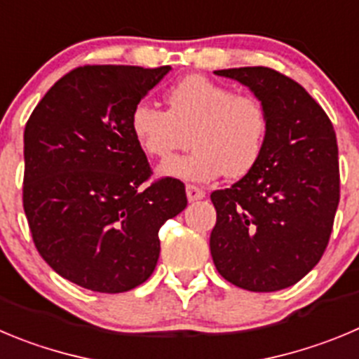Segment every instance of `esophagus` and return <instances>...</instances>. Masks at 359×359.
Segmentation results:
<instances>
[{
	"instance_id": "obj_1",
	"label": "esophagus",
	"mask_w": 359,
	"mask_h": 359,
	"mask_svg": "<svg viewBox=\"0 0 359 359\" xmlns=\"http://www.w3.org/2000/svg\"><path fill=\"white\" fill-rule=\"evenodd\" d=\"M205 196H206V192L203 189H199V187L187 185V197H189L190 203L199 201V199H203Z\"/></svg>"
}]
</instances>
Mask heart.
Wrapping results in <instances>:
<instances>
[{
    "mask_svg": "<svg viewBox=\"0 0 359 359\" xmlns=\"http://www.w3.org/2000/svg\"><path fill=\"white\" fill-rule=\"evenodd\" d=\"M167 111L147 101L135 104L130 128L144 153L169 158L158 169L165 177L206 183L220 174L244 177L262 158L269 135V111L262 100L236 94L231 87L192 74L167 90Z\"/></svg>",
    "mask_w": 359,
    "mask_h": 359,
    "instance_id": "heart-1",
    "label": "heart"
}]
</instances>
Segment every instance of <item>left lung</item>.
<instances>
[{
  "instance_id": "8db88e82",
  "label": "left lung",
  "mask_w": 359,
  "mask_h": 359,
  "mask_svg": "<svg viewBox=\"0 0 359 359\" xmlns=\"http://www.w3.org/2000/svg\"><path fill=\"white\" fill-rule=\"evenodd\" d=\"M215 74L245 85L267 107L271 124L255 169L210 196L213 263L235 287L283 290L317 265L330 242L340 201L337 135L320 104L274 69Z\"/></svg>"
}]
</instances>
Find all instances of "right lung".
<instances>
[{"mask_svg":"<svg viewBox=\"0 0 359 359\" xmlns=\"http://www.w3.org/2000/svg\"><path fill=\"white\" fill-rule=\"evenodd\" d=\"M170 65H85L48 90L25 128L22 206L53 271L92 292L121 294L153 274L158 231L187 206L185 185L151 176L135 140V104Z\"/></svg>","mask_w":359,"mask_h":359,"instance_id":"1","label":"right lung"}]
</instances>
